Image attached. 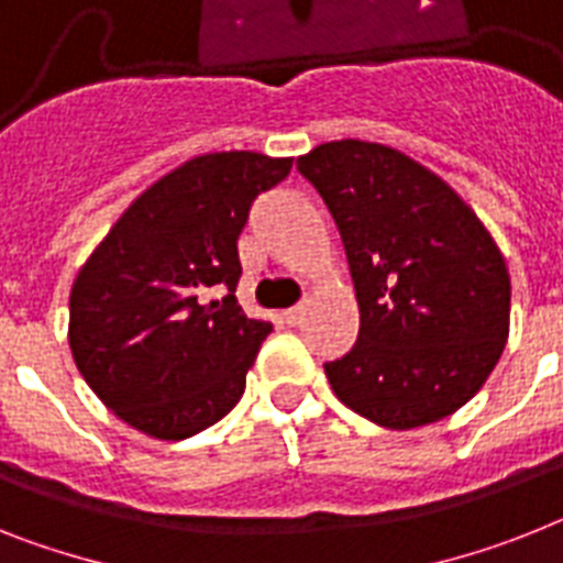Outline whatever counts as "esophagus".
I'll use <instances>...</instances> for the list:
<instances>
[{
	"mask_svg": "<svg viewBox=\"0 0 563 563\" xmlns=\"http://www.w3.org/2000/svg\"><path fill=\"white\" fill-rule=\"evenodd\" d=\"M303 318H306V306L303 303L295 306V309H289V311H283V320H286L289 325H300V323H303Z\"/></svg>",
	"mask_w": 563,
	"mask_h": 563,
	"instance_id": "1",
	"label": "esophagus"
}]
</instances>
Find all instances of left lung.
Instances as JSON below:
<instances>
[{"label":"left lung","mask_w":563,"mask_h":563,"mask_svg":"<svg viewBox=\"0 0 563 563\" xmlns=\"http://www.w3.org/2000/svg\"><path fill=\"white\" fill-rule=\"evenodd\" d=\"M346 249L361 332L323 363L334 395L386 429L457 412L509 334V272L493 234L438 174L363 140L297 159Z\"/></svg>","instance_id":"1"}]
</instances>
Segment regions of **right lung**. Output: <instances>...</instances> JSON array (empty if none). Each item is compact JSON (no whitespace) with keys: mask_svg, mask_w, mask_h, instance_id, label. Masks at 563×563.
Returning <instances> with one entry per match:
<instances>
[{"mask_svg":"<svg viewBox=\"0 0 563 563\" xmlns=\"http://www.w3.org/2000/svg\"><path fill=\"white\" fill-rule=\"evenodd\" d=\"M289 157L202 154L145 188L79 268L68 343L97 398L129 427L183 441L238 406L266 320L234 289L238 238Z\"/></svg>","mask_w":563,"mask_h":563,"instance_id":"1","label":"right lung"}]
</instances>
